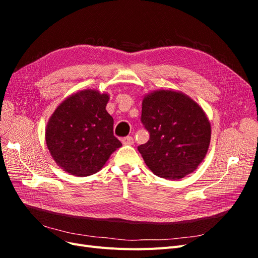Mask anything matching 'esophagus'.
<instances>
[{
    "mask_svg": "<svg viewBox=\"0 0 258 258\" xmlns=\"http://www.w3.org/2000/svg\"><path fill=\"white\" fill-rule=\"evenodd\" d=\"M121 142H122L123 145H134L135 140H134V138H131V137H126V138H123L121 140Z\"/></svg>",
    "mask_w": 258,
    "mask_h": 258,
    "instance_id": "34e87169",
    "label": "esophagus"
}]
</instances>
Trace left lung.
Returning a JSON list of instances; mask_svg holds the SVG:
<instances>
[{"mask_svg":"<svg viewBox=\"0 0 258 258\" xmlns=\"http://www.w3.org/2000/svg\"><path fill=\"white\" fill-rule=\"evenodd\" d=\"M141 119L150 140L138 151L155 175L179 179L205 159L211 123L202 107L184 92L158 89L147 93L142 100Z\"/></svg>","mask_w":258,"mask_h":258,"instance_id":"left-lung-1","label":"left lung"}]
</instances>
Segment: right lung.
I'll return each mask as SVG.
<instances>
[{
	"label": "right lung",
	"mask_w": 258,
	"mask_h": 258,
	"mask_svg": "<svg viewBox=\"0 0 258 258\" xmlns=\"http://www.w3.org/2000/svg\"><path fill=\"white\" fill-rule=\"evenodd\" d=\"M108 100L106 92L84 89L62 101L49 117L46 145L66 172L77 176L95 174L121 146L113 135V117L105 110Z\"/></svg>",
	"instance_id": "1"
}]
</instances>
